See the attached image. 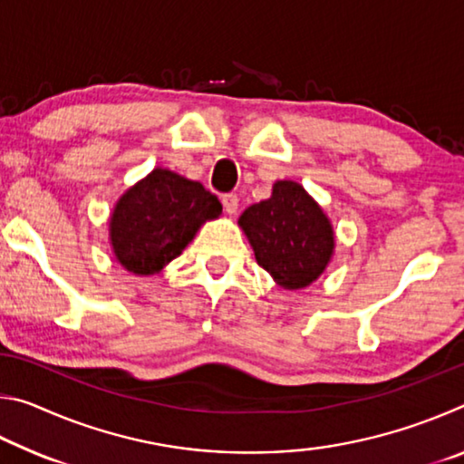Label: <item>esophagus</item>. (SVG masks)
<instances>
[{
  "label": "esophagus",
  "instance_id": "esophagus-1",
  "mask_svg": "<svg viewBox=\"0 0 464 464\" xmlns=\"http://www.w3.org/2000/svg\"><path fill=\"white\" fill-rule=\"evenodd\" d=\"M223 207L229 215H237L239 210V198L235 194H225L223 196Z\"/></svg>",
  "mask_w": 464,
  "mask_h": 464
}]
</instances>
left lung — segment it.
<instances>
[{"label":"left lung","mask_w":464,"mask_h":464,"mask_svg":"<svg viewBox=\"0 0 464 464\" xmlns=\"http://www.w3.org/2000/svg\"><path fill=\"white\" fill-rule=\"evenodd\" d=\"M239 227L254 247L256 262L286 290L315 282L334 256L332 223L293 179H278L268 200L243 210Z\"/></svg>","instance_id":"8db88e82"}]
</instances>
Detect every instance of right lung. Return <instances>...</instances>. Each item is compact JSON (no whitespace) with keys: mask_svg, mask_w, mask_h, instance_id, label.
Returning <instances> with one entry per match:
<instances>
[{"mask_svg":"<svg viewBox=\"0 0 464 464\" xmlns=\"http://www.w3.org/2000/svg\"><path fill=\"white\" fill-rule=\"evenodd\" d=\"M221 213V202L200 182L155 168L116 202L110 243L122 268L151 276L182 254L202 223Z\"/></svg>","mask_w":464,"mask_h":464,"instance_id":"add662e5","label":"right lung"}]
</instances>
